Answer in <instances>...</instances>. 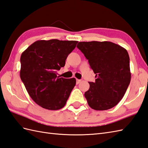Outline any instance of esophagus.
I'll list each match as a JSON object with an SVG mask.
<instances>
[{
    "instance_id": "obj_1",
    "label": "esophagus",
    "mask_w": 148,
    "mask_h": 148,
    "mask_svg": "<svg viewBox=\"0 0 148 148\" xmlns=\"http://www.w3.org/2000/svg\"><path fill=\"white\" fill-rule=\"evenodd\" d=\"M81 82V80H80V79H76V84H79Z\"/></svg>"
}]
</instances>
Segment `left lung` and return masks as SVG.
<instances>
[{
	"instance_id": "1",
	"label": "left lung",
	"mask_w": 148,
	"mask_h": 148,
	"mask_svg": "<svg viewBox=\"0 0 148 148\" xmlns=\"http://www.w3.org/2000/svg\"><path fill=\"white\" fill-rule=\"evenodd\" d=\"M77 47L88 60L96 74L84 93L89 106L95 110L114 107L124 96L131 78L130 59L124 48L110 42H79Z\"/></svg>"
}]
</instances>
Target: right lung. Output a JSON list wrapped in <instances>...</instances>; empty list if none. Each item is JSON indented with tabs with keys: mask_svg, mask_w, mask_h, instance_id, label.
<instances>
[{
	"mask_svg": "<svg viewBox=\"0 0 148 148\" xmlns=\"http://www.w3.org/2000/svg\"><path fill=\"white\" fill-rule=\"evenodd\" d=\"M77 42L38 40L22 53L21 79L30 97L42 108L57 110L66 105L76 80L60 77L57 72L64 67Z\"/></svg>",
	"mask_w": 148,
	"mask_h": 148,
	"instance_id": "1",
	"label": "right lung"
}]
</instances>
